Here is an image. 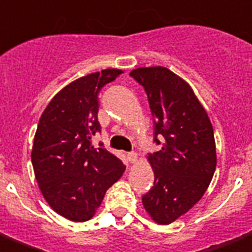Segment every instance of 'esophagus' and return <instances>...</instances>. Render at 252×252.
Here are the masks:
<instances>
[{
    "instance_id": "34e87169",
    "label": "esophagus",
    "mask_w": 252,
    "mask_h": 252,
    "mask_svg": "<svg viewBox=\"0 0 252 252\" xmlns=\"http://www.w3.org/2000/svg\"><path fill=\"white\" fill-rule=\"evenodd\" d=\"M128 160L131 162H135L138 160V155H136L135 152H129V153H128Z\"/></svg>"
}]
</instances>
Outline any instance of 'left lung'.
I'll return each instance as SVG.
<instances>
[{
    "instance_id": "obj_1",
    "label": "left lung",
    "mask_w": 252,
    "mask_h": 252,
    "mask_svg": "<svg viewBox=\"0 0 252 252\" xmlns=\"http://www.w3.org/2000/svg\"><path fill=\"white\" fill-rule=\"evenodd\" d=\"M148 95L158 152L149 155L155 184L142 196L150 217L168 225L188 212L207 190L217 167L211 121L190 85L169 68L129 73Z\"/></svg>"
}]
</instances>
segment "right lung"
<instances>
[{
  "instance_id": "obj_1",
  "label": "right lung",
  "mask_w": 252,
  "mask_h": 252,
  "mask_svg": "<svg viewBox=\"0 0 252 252\" xmlns=\"http://www.w3.org/2000/svg\"><path fill=\"white\" fill-rule=\"evenodd\" d=\"M123 71L106 68L81 77L49 102L34 136L32 162L41 193L52 210L74 222L91 220L106 190L126 171L119 157L95 149L99 94Z\"/></svg>"
}]
</instances>
